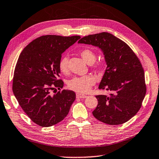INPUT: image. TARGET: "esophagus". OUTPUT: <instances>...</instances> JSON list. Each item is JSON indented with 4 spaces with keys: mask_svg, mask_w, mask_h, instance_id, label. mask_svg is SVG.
I'll return each instance as SVG.
<instances>
[{
    "mask_svg": "<svg viewBox=\"0 0 159 159\" xmlns=\"http://www.w3.org/2000/svg\"><path fill=\"white\" fill-rule=\"evenodd\" d=\"M76 97L77 98H80V99H84L86 98V95H82V94H80L79 93H76Z\"/></svg>",
    "mask_w": 159,
    "mask_h": 159,
    "instance_id": "esophagus-1",
    "label": "esophagus"
}]
</instances>
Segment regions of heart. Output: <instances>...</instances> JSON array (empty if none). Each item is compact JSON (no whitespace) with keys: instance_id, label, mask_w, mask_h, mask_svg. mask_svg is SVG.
Listing matches in <instances>:
<instances>
[{"instance_id":"b5f03b06","label":"heart","mask_w":159,"mask_h":159,"mask_svg":"<svg viewBox=\"0 0 159 159\" xmlns=\"http://www.w3.org/2000/svg\"><path fill=\"white\" fill-rule=\"evenodd\" d=\"M80 54L82 59L86 63L91 64L92 69L95 70H100L102 69V64L100 62H95L97 58L96 53L89 48H83L80 51ZM59 69L61 73L66 74L69 72V57L64 56L60 60ZM96 80L92 75H84L81 77H75L69 80L67 83L68 89L79 93H89L92 86L95 84Z\"/></svg>"}]
</instances>
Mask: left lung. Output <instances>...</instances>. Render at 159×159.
I'll return each instance as SVG.
<instances>
[{"mask_svg":"<svg viewBox=\"0 0 159 159\" xmlns=\"http://www.w3.org/2000/svg\"><path fill=\"white\" fill-rule=\"evenodd\" d=\"M78 43L101 48L107 64L99 89L111 93L96 95L98 104L93 116L109 125L127 122L140 110L146 93L144 70L137 55L125 42L108 32L87 35Z\"/></svg>","mask_w":159,"mask_h":159,"instance_id":"8db88e82","label":"left lung"}]
</instances>
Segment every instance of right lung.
<instances>
[{
  "label": "right lung",
  "mask_w": 159,
  "mask_h": 159,
  "mask_svg": "<svg viewBox=\"0 0 159 159\" xmlns=\"http://www.w3.org/2000/svg\"><path fill=\"white\" fill-rule=\"evenodd\" d=\"M80 38L79 35H43L25 47L18 57L13 93L23 111L41 127L62 121L75 101V93L61 90L64 82L57 80L60 73L58 64L61 53ZM51 90L56 91L54 95Z\"/></svg>",
  "instance_id": "1"
}]
</instances>
